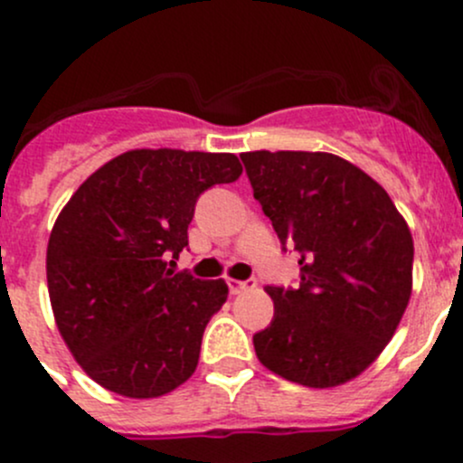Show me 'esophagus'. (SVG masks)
Here are the masks:
<instances>
[{
	"label": "esophagus",
	"mask_w": 463,
	"mask_h": 463,
	"mask_svg": "<svg viewBox=\"0 0 463 463\" xmlns=\"http://www.w3.org/2000/svg\"><path fill=\"white\" fill-rule=\"evenodd\" d=\"M226 282H228V288H231L232 296H237V293H241V291H246V288L255 287V279L253 278H250V279H232V278H228Z\"/></svg>",
	"instance_id": "obj_1"
}]
</instances>
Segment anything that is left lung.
<instances>
[{
    "label": "left lung",
    "mask_w": 463,
    "mask_h": 463,
    "mask_svg": "<svg viewBox=\"0 0 463 463\" xmlns=\"http://www.w3.org/2000/svg\"><path fill=\"white\" fill-rule=\"evenodd\" d=\"M246 175L300 287H266L275 316L253 335L260 363L307 387H335L376 361L412 293L414 244L390 194L326 152H246ZM287 250V249H284Z\"/></svg>",
    "instance_id": "1"
}]
</instances>
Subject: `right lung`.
<instances>
[{
  "instance_id": "1",
  "label": "right lung",
  "mask_w": 463,
  "mask_h": 463,
  "mask_svg": "<svg viewBox=\"0 0 463 463\" xmlns=\"http://www.w3.org/2000/svg\"><path fill=\"white\" fill-rule=\"evenodd\" d=\"M235 154L132 149L98 167L55 219L46 282L55 325L98 385L156 399L194 374L223 279L175 273L203 190L240 179Z\"/></svg>"
}]
</instances>
